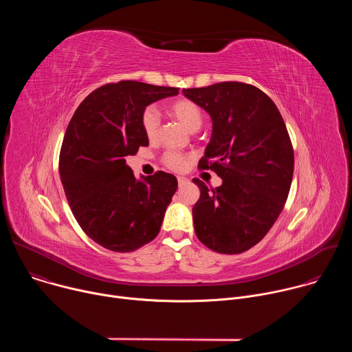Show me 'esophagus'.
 Returning a JSON list of instances; mask_svg holds the SVG:
<instances>
[{"instance_id":"1","label":"esophagus","mask_w":352,"mask_h":352,"mask_svg":"<svg viewBox=\"0 0 352 352\" xmlns=\"http://www.w3.org/2000/svg\"><path fill=\"white\" fill-rule=\"evenodd\" d=\"M177 179H178V185H179V186H181V185H185V184L188 182V178H185V177H178Z\"/></svg>"}]
</instances>
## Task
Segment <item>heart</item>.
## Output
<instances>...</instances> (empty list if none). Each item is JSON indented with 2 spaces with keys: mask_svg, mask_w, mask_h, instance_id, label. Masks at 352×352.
Returning a JSON list of instances; mask_svg holds the SVG:
<instances>
[{
  "mask_svg": "<svg viewBox=\"0 0 352 352\" xmlns=\"http://www.w3.org/2000/svg\"><path fill=\"white\" fill-rule=\"evenodd\" d=\"M170 113L173 117H175L184 126H186L190 132H196L200 129L204 124V113L200 110V107L193 102L190 98L181 97L175 102H173L168 107ZM142 129L148 140H155L157 139L160 133V125H162V118L156 107L148 106L144 109L142 113L140 118ZM163 164L173 170V171H182L186 168L189 157L184 153L174 152V150H168L163 155L162 159Z\"/></svg>",
  "mask_w": 352,
  "mask_h": 352,
  "instance_id": "heart-1",
  "label": "heart"
}]
</instances>
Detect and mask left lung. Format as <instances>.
<instances>
[{"label":"left lung","mask_w":352,"mask_h":352,"mask_svg":"<svg viewBox=\"0 0 352 352\" xmlns=\"http://www.w3.org/2000/svg\"><path fill=\"white\" fill-rule=\"evenodd\" d=\"M205 109L213 133L199 170H212L221 186L200 188L193 224L199 241L217 254L238 255L265 238L281 213L294 174V148L272 98L254 85L220 82L184 89Z\"/></svg>","instance_id":"obj_1"}]
</instances>
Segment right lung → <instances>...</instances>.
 <instances>
[{
	"instance_id": "1",
	"label": "right lung",
	"mask_w": 352,
	"mask_h": 352,
	"mask_svg": "<svg viewBox=\"0 0 352 352\" xmlns=\"http://www.w3.org/2000/svg\"><path fill=\"white\" fill-rule=\"evenodd\" d=\"M178 87L138 80L91 91L71 118L60 152V175L71 210L94 242L113 252H133L160 232L177 178L164 171L136 181L126 156L147 146L140 118Z\"/></svg>"
}]
</instances>
